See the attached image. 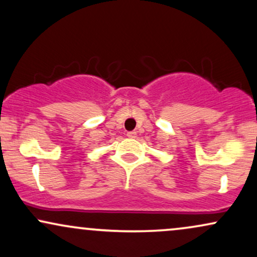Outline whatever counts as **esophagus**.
Masks as SVG:
<instances>
[{"mask_svg":"<svg viewBox=\"0 0 257 257\" xmlns=\"http://www.w3.org/2000/svg\"><path fill=\"white\" fill-rule=\"evenodd\" d=\"M136 132H129V133H126V136H128L129 139H135L136 138Z\"/></svg>","mask_w":257,"mask_h":257,"instance_id":"1","label":"esophagus"}]
</instances>
